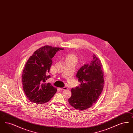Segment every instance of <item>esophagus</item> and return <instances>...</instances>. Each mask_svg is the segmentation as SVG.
<instances>
[{
  "mask_svg": "<svg viewBox=\"0 0 133 133\" xmlns=\"http://www.w3.org/2000/svg\"><path fill=\"white\" fill-rule=\"evenodd\" d=\"M60 89L61 90H65L67 89V88L66 87H64L63 88H60Z\"/></svg>",
  "mask_w": 133,
  "mask_h": 133,
  "instance_id": "1",
  "label": "esophagus"
}]
</instances>
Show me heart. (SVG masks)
I'll return each instance as SVG.
<instances>
[{
    "instance_id": "heart-1",
    "label": "heart",
    "mask_w": 133,
    "mask_h": 133,
    "mask_svg": "<svg viewBox=\"0 0 133 133\" xmlns=\"http://www.w3.org/2000/svg\"><path fill=\"white\" fill-rule=\"evenodd\" d=\"M66 60H73V61H77V58L76 57V55L74 54H69L68 55V56L66 57Z\"/></svg>"
}]
</instances>
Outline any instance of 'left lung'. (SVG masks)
Masks as SVG:
<instances>
[{
  "label": "left lung",
  "instance_id": "8db88e82",
  "mask_svg": "<svg viewBox=\"0 0 133 133\" xmlns=\"http://www.w3.org/2000/svg\"><path fill=\"white\" fill-rule=\"evenodd\" d=\"M93 60L84 65L77 72L76 77L80 85L71 90L70 104L78 110L91 107L96 102L103 91L104 78L100 60L93 54Z\"/></svg>",
  "mask_w": 133,
  "mask_h": 133
}]
</instances>
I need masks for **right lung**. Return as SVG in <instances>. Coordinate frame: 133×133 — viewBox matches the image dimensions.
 Instances as JSON below:
<instances>
[{
  "label": "right lung",
  "mask_w": 133,
  "mask_h": 133,
  "mask_svg": "<svg viewBox=\"0 0 133 133\" xmlns=\"http://www.w3.org/2000/svg\"><path fill=\"white\" fill-rule=\"evenodd\" d=\"M64 48L45 45L35 51L29 57L22 72L23 91L28 100L35 104L49 101L56 93L57 89L46 80L52 64V58Z\"/></svg>",
  "instance_id": "1"
}]
</instances>
